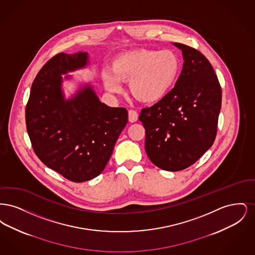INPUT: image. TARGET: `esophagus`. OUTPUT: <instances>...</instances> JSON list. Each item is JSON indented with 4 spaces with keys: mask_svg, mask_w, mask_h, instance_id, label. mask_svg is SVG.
Returning a JSON list of instances; mask_svg holds the SVG:
<instances>
[{
    "mask_svg": "<svg viewBox=\"0 0 255 255\" xmlns=\"http://www.w3.org/2000/svg\"><path fill=\"white\" fill-rule=\"evenodd\" d=\"M128 119H129V122H135L138 119V114L136 111L134 110H130L128 112Z\"/></svg>",
    "mask_w": 255,
    "mask_h": 255,
    "instance_id": "obj_1",
    "label": "esophagus"
}]
</instances>
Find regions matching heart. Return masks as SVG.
Wrapping results in <instances>:
<instances>
[{
    "label": "heart",
    "instance_id": "heart-1",
    "mask_svg": "<svg viewBox=\"0 0 255 255\" xmlns=\"http://www.w3.org/2000/svg\"><path fill=\"white\" fill-rule=\"evenodd\" d=\"M181 62L171 50L138 49L123 53L112 63V71L104 74L111 92L121 90V82H130L133 97L143 102H155L175 85Z\"/></svg>",
    "mask_w": 255,
    "mask_h": 255
}]
</instances>
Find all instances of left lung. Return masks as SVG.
Returning <instances> with one entry per match:
<instances>
[{"mask_svg":"<svg viewBox=\"0 0 255 255\" xmlns=\"http://www.w3.org/2000/svg\"><path fill=\"white\" fill-rule=\"evenodd\" d=\"M174 45L182 49V73L174 88L138 117L148 158L173 172L189 167L212 146L222 103L218 77L206 56L184 44Z\"/></svg>","mask_w":255,"mask_h":255,"instance_id":"1","label":"left lung"}]
</instances>
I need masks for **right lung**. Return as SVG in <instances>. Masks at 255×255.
<instances>
[{
	"label": "right lung",
	"mask_w": 255,
	"mask_h": 255,
	"mask_svg": "<svg viewBox=\"0 0 255 255\" xmlns=\"http://www.w3.org/2000/svg\"><path fill=\"white\" fill-rule=\"evenodd\" d=\"M87 52L57 53L37 73L25 107L32 148L50 169L74 182L98 176L128 122L125 108L101 103L88 86L65 100L60 74L85 67Z\"/></svg>",
	"instance_id": "obj_1"
}]
</instances>
